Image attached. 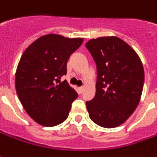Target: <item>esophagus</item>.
I'll list each match as a JSON object with an SVG mask.
<instances>
[{
    "label": "esophagus",
    "instance_id": "obj_1",
    "mask_svg": "<svg viewBox=\"0 0 157 157\" xmlns=\"http://www.w3.org/2000/svg\"><path fill=\"white\" fill-rule=\"evenodd\" d=\"M78 89H79V91H80V93H82V92H83V91H84V87H83V86L79 87Z\"/></svg>",
    "mask_w": 157,
    "mask_h": 157
}]
</instances>
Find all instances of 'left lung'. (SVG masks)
<instances>
[{
    "instance_id": "8db88e82",
    "label": "left lung",
    "mask_w": 157,
    "mask_h": 157,
    "mask_svg": "<svg viewBox=\"0 0 157 157\" xmlns=\"http://www.w3.org/2000/svg\"><path fill=\"white\" fill-rule=\"evenodd\" d=\"M97 66L96 94L86 102L96 124L115 128L124 124L139 104L144 71L139 56L115 36L92 39L86 44Z\"/></svg>"
}]
</instances>
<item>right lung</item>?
Returning <instances> with one entry per match:
<instances>
[{
	"label": "right lung",
	"mask_w": 157,
	"mask_h": 157,
	"mask_svg": "<svg viewBox=\"0 0 157 157\" xmlns=\"http://www.w3.org/2000/svg\"><path fill=\"white\" fill-rule=\"evenodd\" d=\"M82 38L47 34L23 52L15 73V89L27 113L39 124L56 126L67 118L78 93L64 80L66 64Z\"/></svg>",
	"instance_id": "1"
}]
</instances>
